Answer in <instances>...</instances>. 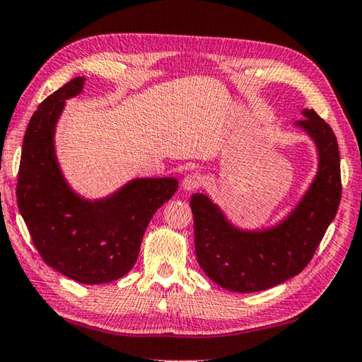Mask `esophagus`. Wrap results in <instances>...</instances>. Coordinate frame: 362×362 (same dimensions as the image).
<instances>
[{
    "label": "esophagus",
    "mask_w": 362,
    "mask_h": 362,
    "mask_svg": "<svg viewBox=\"0 0 362 362\" xmlns=\"http://www.w3.org/2000/svg\"><path fill=\"white\" fill-rule=\"evenodd\" d=\"M201 182H202L201 175L196 174V173H192V174L185 175V179H183L182 185H183V189H187V192H192V189H196V188L201 187Z\"/></svg>",
    "instance_id": "esophagus-1"
}]
</instances>
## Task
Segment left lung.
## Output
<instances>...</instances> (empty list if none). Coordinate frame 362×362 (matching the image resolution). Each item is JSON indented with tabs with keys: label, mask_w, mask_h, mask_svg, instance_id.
<instances>
[{
	"label": "left lung",
	"mask_w": 362,
	"mask_h": 362,
	"mask_svg": "<svg viewBox=\"0 0 362 362\" xmlns=\"http://www.w3.org/2000/svg\"><path fill=\"white\" fill-rule=\"evenodd\" d=\"M296 122L315 142L318 170L286 218L266 229H240L209 196L189 199L194 218L196 258L207 277L235 293H256L302 272L337 214L341 183L334 131L313 109Z\"/></svg>",
	"instance_id": "obj_1"
}]
</instances>
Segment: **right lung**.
<instances>
[{
  "label": "right lung",
  "mask_w": 362,
  "mask_h": 362,
  "mask_svg": "<svg viewBox=\"0 0 362 362\" xmlns=\"http://www.w3.org/2000/svg\"><path fill=\"white\" fill-rule=\"evenodd\" d=\"M83 82L85 77L72 78L33 114L23 137L17 204L45 264L78 284L98 285L131 271L147 225L179 182L174 177L134 179L95 201L68 185L54 136L64 103L81 93Z\"/></svg>",
  "instance_id": "right-lung-1"
}]
</instances>
